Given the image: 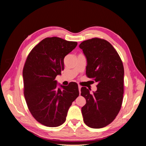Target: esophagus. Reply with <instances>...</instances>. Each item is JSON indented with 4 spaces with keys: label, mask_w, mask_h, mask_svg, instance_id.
I'll return each mask as SVG.
<instances>
[{
    "label": "esophagus",
    "mask_w": 146,
    "mask_h": 146,
    "mask_svg": "<svg viewBox=\"0 0 146 146\" xmlns=\"http://www.w3.org/2000/svg\"><path fill=\"white\" fill-rule=\"evenodd\" d=\"M78 91H79V92H80V90H81V88H82V86H81L80 85H78Z\"/></svg>",
    "instance_id": "esophagus-1"
}]
</instances>
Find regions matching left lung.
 <instances>
[{
	"label": "left lung",
	"instance_id": "8db88e82",
	"mask_svg": "<svg viewBox=\"0 0 146 146\" xmlns=\"http://www.w3.org/2000/svg\"><path fill=\"white\" fill-rule=\"evenodd\" d=\"M79 47L86 57L88 77L98 83L92 94L86 87L81 88V95L86 99L82 108L83 121L88 127L100 129L113 122L120 111L124 69L117 51L105 39H88Z\"/></svg>",
	"mask_w": 146,
	"mask_h": 146
}]
</instances>
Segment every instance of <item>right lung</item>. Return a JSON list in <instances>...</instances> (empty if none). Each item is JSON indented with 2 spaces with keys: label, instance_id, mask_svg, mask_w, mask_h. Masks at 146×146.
I'll list each match as a JSON object with an SVG mask.
<instances>
[{
  "label": "right lung",
  "instance_id": "right-lung-1",
  "mask_svg": "<svg viewBox=\"0 0 146 146\" xmlns=\"http://www.w3.org/2000/svg\"><path fill=\"white\" fill-rule=\"evenodd\" d=\"M77 45V42L58 37L46 38L33 48L26 60L23 72L25 99L31 114L44 125L63 124L72 102L79 95L76 82L63 86L55 80L64 69L65 56Z\"/></svg>",
  "mask_w": 146,
  "mask_h": 146
}]
</instances>
